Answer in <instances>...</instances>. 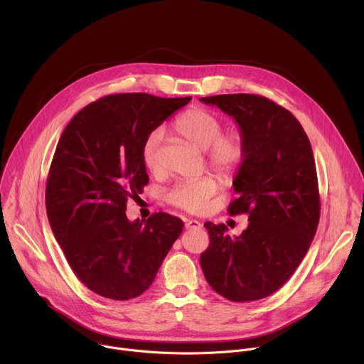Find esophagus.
Instances as JSON below:
<instances>
[{
    "mask_svg": "<svg viewBox=\"0 0 364 364\" xmlns=\"http://www.w3.org/2000/svg\"><path fill=\"white\" fill-rule=\"evenodd\" d=\"M186 229H188V230H191V229H200L201 228V223L198 222V220H194V219H188V220H186Z\"/></svg>",
    "mask_w": 364,
    "mask_h": 364,
    "instance_id": "1",
    "label": "esophagus"
}]
</instances>
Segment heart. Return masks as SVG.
<instances>
[{"label":"heart","mask_w":364,"mask_h":364,"mask_svg":"<svg viewBox=\"0 0 364 364\" xmlns=\"http://www.w3.org/2000/svg\"><path fill=\"white\" fill-rule=\"evenodd\" d=\"M174 128L178 135L190 141L205 152L209 166L222 177H232L242 166L247 144L240 131L223 132V121L212 111L204 108H193L180 115ZM164 131L154 129L142 145V161L151 173L161 170V145ZM219 181L215 176L205 174L197 178L181 180L176 183L166 194V200L188 213H203L210 198L218 193Z\"/></svg>","instance_id":"heart-1"}]
</instances>
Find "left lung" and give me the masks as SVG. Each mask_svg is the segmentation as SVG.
I'll use <instances>...</instances> for the list:
<instances>
[{"label":"left lung","instance_id":"left-lung-1","mask_svg":"<svg viewBox=\"0 0 364 364\" xmlns=\"http://www.w3.org/2000/svg\"><path fill=\"white\" fill-rule=\"evenodd\" d=\"M232 117L246 138V157L233 180L229 215L249 225L230 237L205 222L210 245L200 256L205 281L235 302L265 298L295 272L320 220L313 148L298 119L265 96L233 93L200 97Z\"/></svg>","mask_w":364,"mask_h":364}]
</instances>
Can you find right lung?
I'll list each match as a JSON object with an SVG mask.
<instances>
[{
  "instance_id": "add662e5",
  "label": "right lung",
  "mask_w": 364,
  "mask_h": 364,
  "mask_svg": "<svg viewBox=\"0 0 364 364\" xmlns=\"http://www.w3.org/2000/svg\"><path fill=\"white\" fill-rule=\"evenodd\" d=\"M190 100L103 96L79 111L59 139L46 184L47 218L70 268L97 295L127 301L145 292L183 232L171 215L129 222L125 210L149 180L146 136Z\"/></svg>"
}]
</instances>
